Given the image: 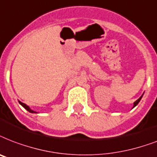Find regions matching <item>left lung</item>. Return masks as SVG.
Here are the masks:
<instances>
[{
  "label": "left lung",
  "mask_w": 157,
  "mask_h": 157,
  "mask_svg": "<svg viewBox=\"0 0 157 157\" xmlns=\"http://www.w3.org/2000/svg\"><path fill=\"white\" fill-rule=\"evenodd\" d=\"M142 96H141V97H140L139 99H138V100H136V101H135V102H134V105H133V108H134L135 106H136V105H137V104L139 103V101H140V100H141V99H142Z\"/></svg>",
  "instance_id": "8db88e82"
}]
</instances>
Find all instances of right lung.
<instances>
[{
    "instance_id": "1",
    "label": "right lung",
    "mask_w": 157,
    "mask_h": 157,
    "mask_svg": "<svg viewBox=\"0 0 157 157\" xmlns=\"http://www.w3.org/2000/svg\"><path fill=\"white\" fill-rule=\"evenodd\" d=\"M19 102H20V105H22L23 107H24V108H25V109L26 110H28L29 112H30V113H35L34 111L32 110V109H29V107L28 105H26L25 104H24V103L20 102V101H19Z\"/></svg>"
}]
</instances>
